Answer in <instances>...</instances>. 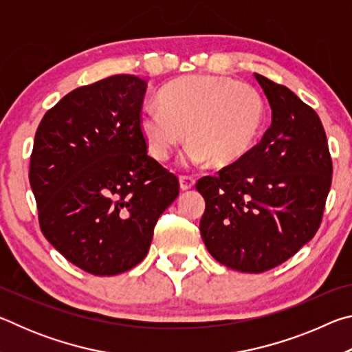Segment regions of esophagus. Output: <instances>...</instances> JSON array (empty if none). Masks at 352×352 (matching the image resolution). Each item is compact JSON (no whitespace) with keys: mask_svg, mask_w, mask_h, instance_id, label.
Listing matches in <instances>:
<instances>
[{"mask_svg":"<svg viewBox=\"0 0 352 352\" xmlns=\"http://www.w3.org/2000/svg\"><path fill=\"white\" fill-rule=\"evenodd\" d=\"M195 186V180L189 175H182L180 177V188L182 190H189Z\"/></svg>","mask_w":352,"mask_h":352,"instance_id":"34e87169","label":"esophagus"}]
</instances>
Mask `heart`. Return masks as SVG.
Wrapping results in <instances>:
<instances>
[{"mask_svg": "<svg viewBox=\"0 0 352 352\" xmlns=\"http://www.w3.org/2000/svg\"><path fill=\"white\" fill-rule=\"evenodd\" d=\"M160 104L142 107L140 130L148 151L166 162L184 140L186 160L230 166L245 155L264 121V102L256 88L223 76H188L160 91Z\"/></svg>", "mask_w": 352, "mask_h": 352, "instance_id": "b5f03b06", "label": "heart"}]
</instances>
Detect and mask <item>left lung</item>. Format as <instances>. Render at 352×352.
<instances>
[{"instance_id":"left-lung-1","label":"left lung","mask_w":352,"mask_h":352,"mask_svg":"<svg viewBox=\"0 0 352 352\" xmlns=\"http://www.w3.org/2000/svg\"><path fill=\"white\" fill-rule=\"evenodd\" d=\"M272 109L259 144L216 177H204L200 233L220 264L262 273L292 258L320 228L332 183L326 133L287 87L254 74Z\"/></svg>"}]
</instances>
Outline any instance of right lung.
<instances>
[{"label": "right lung", "mask_w": 352, "mask_h": 352, "mask_svg": "<svg viewBox=\"0 0 352 352\" xmlns=\"http://www.w3.org/2000/svg\"><path fill=\"white\" fill-rule=\"evenodd\" d=\"M147 83L132 74L76 88L46 111L29 182L40 228L76 267L96 276L146 258L178 180L147 155L140 130Z\"/></svg>", "instance_id": "1"}]
</instances>
